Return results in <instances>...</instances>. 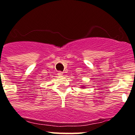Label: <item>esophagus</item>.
Wrapping results in <instances>:
<instances>
[{
	"mask_svg": "<svg viewBox=\"0 0 135 135\" xmlns=\"http://www.w3.org/2000/svg\"><path fill=\"white\" fill-rule=\"evenodd\" d=\"M57 74H58L59 76H63V72H62V71H59V72L57 73Z\"/></svg>",
	"mask_w": 135,
	"mask_h": 135,
	"instance_id": "34e87169",
	"label": "esophagus"
}]
</instances>
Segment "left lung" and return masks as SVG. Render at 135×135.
<instances>
[{
    "instance_id": "left-lung-1",
    "label": "left lung",
    "mask_w": 135,
    "mask_h": 135,
    "mask_svg": "<svg viewBox=\"0 0 135 135\" xmlns=\"http://www.w3.org/2000/svg\"><path fill=\"white\" fill-rule=\"evenodd\" d=\"M82 88H84V86H82Z\"/></svg>"
}]
</instances>
